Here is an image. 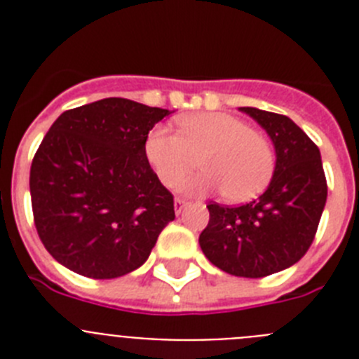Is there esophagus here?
<instances>
[{"instance_id": "34e87169", "label": "esophagus", "mask_w": 359, "mask_h": 359, "mask_svg": "<svg viewBox=\"0 0 359 359\" xmlns=\"http://www.w3.org/2000/svg\"><path fill=\"white\" fill-rule=\"evenodd\" d=\"M187 205H189V201H187V199H183V198L174 199V210H176V214H182L183 208H185Z\"/></svg>"}]
</instances>
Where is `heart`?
I'll list each match as a JSON object with an SVG mask.
<instances>
[{
	"label": "heart",
	"instance_id": "1",
	"mask_svg": "<svg viewBox=\"0 0 359 359\" xmlns=\"http://www.w3.org/2000/svg\"><path fill=\"white\" fill-rule=\"evenodd\" d=\"M145 156L169 189L180 185L201 163L205 170L183 183V190L198 196L224 192L231 203L257 198L275 172V152L268 138L228 113L183 116L180 135L165 128L152 129Z\"/></svg>",
	"mask_w": 359,
	"mask_h": 359
}]
</instances>
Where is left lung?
Masks as SVG:
<instances>
[{
    "instance_id": "left-lung-1",
    "label": "left lung",
    "mask_w": 359,
    "mask_h": 359,
    "mask_svg": "<svg viewBox=\"0 0 359 359\" xmlns=\"http://www.w3.org/2000/svg\"><path fill=\"white\" fill-rule=\"evenodd\" d=\"M241 111L261 123L273 142L275 174L264 194L246 205L208 203L210 219L199 246L226 273L261 278L306 255L325 207L327 180L320 149L293 120L257 107Z\"/></svg>"
}]
</instances>
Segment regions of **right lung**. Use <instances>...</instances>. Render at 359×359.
Instances as JSON below:
<instances>
[{
  "label": "right lung",
  "mask_w": 359,
  "mask_h": 359,
  "mask_svg": "<svg viewBox=\"0 0 359 359\" xmlns=\"http://www.w3.org/2000/svg\"><path fill=\"white\" fill-rule=\"evenodd\" d=\"M169 109L102 98L65 111L30 167L34 223L57 262L90 278L140 268L170 223L174 196L145 156Z\"/></svg>",
  "instance_id": "add662e5"
}]
</instances>
